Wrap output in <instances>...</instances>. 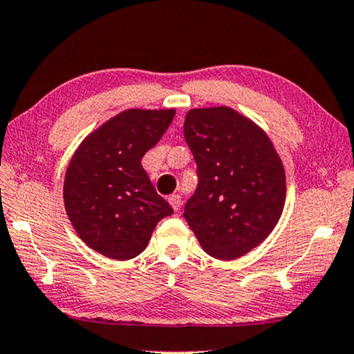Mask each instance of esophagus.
I'll return each mask as SVG.
<instances>
[{
	"mask_svg": "<svg viewBox=\"0 0 354 354\" xmlns=\"http://www.w3.org/2000/svg\"><path fill=\"white\" fill-rule=\"evenodd\" d=\"M168 202L171 204L174 212H178L181 209V196L180 194H171L168 197Z\"/></svg>",
	"mask_w": 354,
	"mask_h": 354,
	"instance_id": "obj_1",
	"label": "esophagus"
}]
</instances>
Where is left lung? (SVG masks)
<instances>
[{
    "label": "left lung",
    "instance_id": "obj_1",
    "mask_svg": "<svg viewBox=\"0 0 354 354\" xmlns=\"http://www.w3.org/2000/svg\"><path fill=\"white\" fill-rule=\"evenodd\" d=\"M185 139L199 176L185 205L187 225L212 257H241L279 223L286 196L283 163L268 136L228 106L189 110Z\"/></svg>",
    "mask_w": 354,
    "mask_h": 354
}]
</instances>
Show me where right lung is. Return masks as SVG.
Listing matches in <instances>:
<instances>
[{
    "instance_id": "1",
    "label": "right lung",
    "mask_w": 354,
    "mask_h": 354,
    "mask_svg": "<svg viewBox=\"0 0 354 354\" xmlns=\"http://www.w3.org/2000/svg\"><path fill=\"white\" fill-rule=\"evenodd\" d=\"M174 110H126L82 140L64 176V207L79 238L108 259L128 261L147 248L173 214L140 160L162 139Z\"/></svg>"
}]
</instances>
